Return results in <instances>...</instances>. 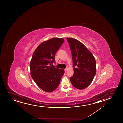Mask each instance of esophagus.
Listing matches in <instances>:
<instances>
[{"mask_svg": "<svg viewBox=\"0 0 123 123\" xmlns=\"http://www.w3.org/2000/svg\"><path fill=\"white\" fill-rule=\"evenodd\" d=\"M68 69V68H66V69H65V72H66V71H67Z\"/></svg>", "mask_w": 123, "mask_h": 123, "instance_id": "1", "label": "esophagus"}]
</instances>
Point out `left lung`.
Here are the masks:
<instances>
[{
	"label": "left lung",
	"instance_id": "left-lung-1",
	"mask_svg": "<svg viewBox=\"0 0 123 123\" xmlns=\"http://www.w3.org/2000/svg\"><path fill=\"white\" fill-rule=\"evenodd\" d=\"M72 55L74 74L70 78L74 87L83 89L91 84L96 73V61L91 52L77 39L67 38Z\"/></svg>",
	"mask_w": 123,
	"mask_h": 123
}]
</instances>
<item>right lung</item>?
I'll return each instance as SVG.
<instances>
[{
	"mask_svg": "<svg viewBox=\"0 0 123 123\" xmlns=\"http://www.w3.org/2000/svg\"><path fill=\"white\" fill-rule=\"evenodd\" d=\"M64 39L54 38L42 42L34 51L30 62V74L39 87L51 92L59 86L64 74L63 69L53 67L56 52Z\"/></svg>",
	"mask_w": 123,
	"mask_h": 123,
	"instance_id": "add662e5",
	"label": "right lung"
}]
</instances>
